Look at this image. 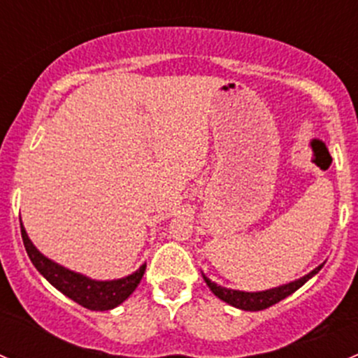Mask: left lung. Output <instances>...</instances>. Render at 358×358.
<instances>
[{"mask_svg":"<svg viewBox=\"0 0 358 358\" xmlns=\"http://www.w3.org/2000/svg\"><path fill=\"white\" fill-rule=\"evenodd\" d=\"M322 266H324V263L322 265L317 266V268H313L310 273L303 275L301 279L292 280V282H289V284H282V286H279V287H272V289L258 291V292L227 289V287H222V286H218V284L213 282V280H209L204 273H202V277H204L206 284H208L209 289L213 291V294L218 296L222 301L229 303V305L236 306V308L248 310V312H258V310H265V308H268V306L275 305V303H279L280 299L287 298V296L292 294L296 289H299V287H301L306 280H310L313 275H315V273H319V270L322 268Z\"/></svg>","mask_w":358,"mask_h":358,"instance_id":"8db88e82","label":"left lung"}]
</instances>
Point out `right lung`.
<instances>
[{
	"label": "right lung",
	"instance_id": "1",
	"mask_svg": "<svg viewBox=\"0 0 358 358\" xmlns=\"http://www.w3.org/2000/svg\"><path fill=\"white\" fill-rule=\"evenodd\" d=\"M20 232H22V241L25 251H27L29 258H31L32 265L38 268V272L57 287L60 292L71 298L72 301L79 303L81 306L88 310H96V312H103V310H112L117 305H121L124 299L129 298L136 286L142 280L143 273H145V263L140 266L136 272L131 275L122 277V279L114 280H95L90 277L83 275V273L72 272L66 266L59 265V263L52 262L46 258L45 255L36 249L34 244L27 237L24 225L20 223Z\"/></svg>",
	"mask_w": 358,
	"mask_h": 358
}]
</instances>
